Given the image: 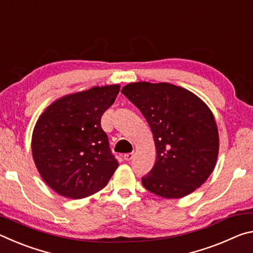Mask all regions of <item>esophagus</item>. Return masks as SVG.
I'll return each mask as SVG.
<instances>
[{"label":"esophagus","mask_w":253,"mask_h":253,"mask_svg":"<svg viewBox=\"0 0 253 253\" xmlns=\"http://www.w3.org/2000/svg\"><path fill=\"white\" fill-rule=\"evenodd\" d=\"M132 158H134V153H127V154H125V155H124V160L127 161V162L131 161Z\"/></svg>","instance_id":"1"}]
</instances>
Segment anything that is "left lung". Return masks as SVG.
Listing matches in <instances>:
<instances>
[{
  "label": "left lung",
  "instance_id": "obj_1",
  "mask_svg": "<svg viewBox=\"0 0 253 253\" xmlns=\"http://www.w3.org/2000/svg\"><path fill=\"white\" fill-rule=\"evenodd\" d=\"M153 132L156 162L142 177L144 187L165 199L194 192L215 168L219 131L205 102L168 83H131L122 89Z\"/></svg>",
  "mask_w": 253,
  "mask_h": 253
}]
</instances>
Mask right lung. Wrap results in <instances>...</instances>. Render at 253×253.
Masks as SVG:
<instances>
[{
	"label": "right lung",
	"mask_w": 253,
	"mask_h": 253,
	"mask_svg": "<svg viewBox=\"0 0 253 253\" xmlns=\"http://www.w3.org/2000/svg\"><path fill=\"white\" fill-rule=\"evenodd\" d=\"M119 89V84H109L63 96L38 119L31 143L33 161L59 195L87 198L105 187L118 168L100 121Z\"/></svg>",
	"instance_id": "right-lung-1"
}]
</instances>
